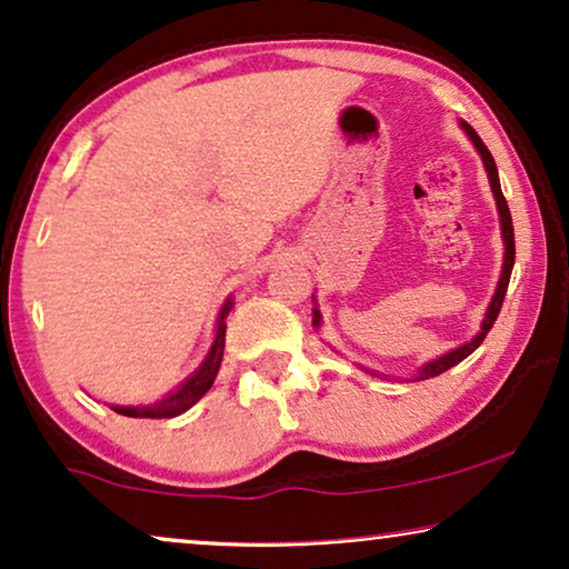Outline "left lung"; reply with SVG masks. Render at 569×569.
<instances>
[{
    "label": "left lung",
    "instance_id": "8db88e82",
    "mask_svg": "<svg viewBox=\"0 0 569 569\" xmlns=\"http://www.w3.org/2000/svg\"><path fill=\"white\" fill-rule=\"evenodd\" d=\"M461 127L466 134H469V139L473 142V147H477V152L481 154V162H485L487 168V176H489V186H492V193H495V201H497V214H500V228H502V243H505V259H502V274H500V282H497V290L492 295V302H489L487 313H485V321H481V329L477 337H473L471 341H466V345L450 349L448 355L438 357V360L427 362L422 365V368L417 370L415 380H427V378H435L440 376V372H446L453 368V365H458L461 360H466L473 349H477L481 341H485V337L489 333V329H492L497 316H500V308H502V300H505V292H508V284H510V271H512V263H516V232H512V217H510V209H508V201H505L502 197V189H500V178H497V166H495V158L489 154L487 144L481 142L477 131H473L469 123L461 121ZM313 326H321V313H318V308L313 310ZM376 376V372H372Z\"/></svg>",
    "mask_w": 569,
    "mask_h": 569
}]
</instances>
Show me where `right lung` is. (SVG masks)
I'll return each mask as SVG.
<instances>
[{"instance_id":"obj_1","label":"right lung","mask_w":569,"mask_h":569,"mask_svg":"<svg viewBox=\"0 0 569 569\" xmlns=\"http://www.w3.org/2000/svg\"><path fill=\"white\" fill-rule=\"evenodd\" d=\"M230 306H232V300L228 298L220 310V321H217L212 349H209L204 362L199 365V370L193 372V376L186 378L173 393H168L166 399H160L158 403H150V407H113V411H119V415H123V417H137V419H168V417L183 415L186 409H191L193 403H197L201 396L212 388L217 370H220V365H222L224 329H228V326H224V316L230 313Z\"/></svg>"}]
</instances>
